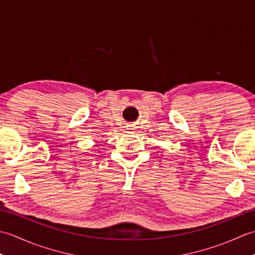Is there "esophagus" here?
<instances>
[{
	"instance_id": "1",
	"label": "esophagus",
	"mask_w": 255,
	"mask_h": 255,
	"mask_svg": "<svg viewBox=\"0 0 255 255\" xmlns=\"http://www.w3.org/2000/svg\"><path fill=\"white\" fill-rule=\"evenodd\" d=\"M134 129L136 128H134L133 126H129V130H130L129 132H134Z\"/></svg>"
}]
</instances>
